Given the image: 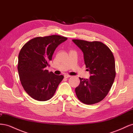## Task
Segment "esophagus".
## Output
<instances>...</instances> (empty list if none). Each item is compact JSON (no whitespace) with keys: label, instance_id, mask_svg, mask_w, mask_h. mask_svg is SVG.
I'll return each instance as SVG.
<instances>
[{"label":"esophagus","instance_id":"34e87169","mask_svg":"<svg viewBox=\"0 0 133 133\" xmlns=\"http://www.w3.org/2000/svg\"><path fill=\"white\" fill-rule=\"evenodd\" d=\"M70 76L69 75H64V78H70Z\"/></svg>","mask_w":133,"mask_h":133}]
</instances>
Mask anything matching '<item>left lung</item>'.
Returning a JSON list of instances; mask_svg holds the SVG:
<instances>
[{
  "instance_id": "8db88e82",
  "label": "left lung",
  "mask_w": 133,
  "mask_h": 133,
  "mask_svg": "<svg viewBox=\"0 0 133 133\" xmlns=\"http://www.w3.org/2000/svg\"><path fill=\"white\" fill-rule=\"evenodd\" d=\"M83 51L89 79H80L75 89L82 103L91 105L100 102L105 97L114 83L115 64L114 55L106 45L100 42L72 40Z\"/></svg>"
}]
</instances>
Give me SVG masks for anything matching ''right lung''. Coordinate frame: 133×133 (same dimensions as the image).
I'll list each match as a JSON object with an SVG mask.
<instances>
[{
	"mask_svg": "<svg viewBox=\"0 0 133 133\" xmlns=\"http://www.w3.org/2000/svg\"><path fill=\"white\" fill-rule=\"evenodd\" d=\"M67 38L53 35L37 37L28 42L18 56V70L24 89L32 98L38 101L51 99L64 76L49 72L45 68L56 48Z\"/></svg>",
	"mask_w": 133,
	"mask_h": 133,
	"instance_id": "add662e5",
	"label": "right lung"
}]
</instances>
